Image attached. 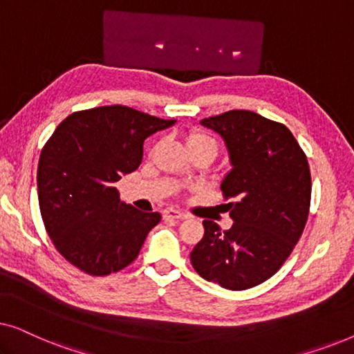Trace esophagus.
Here are the masks:
<instances>
[{
    "label": "esophagus",
    "mask_w": 354,
    "mask_h": 354,
    "mask_svg": "<svg viewBox=\"0 0 354 354\" xmlns=\"http://www.w3.org/2000/svg\"><path fill=\"white\" fill-rule=\"evenodd\" d=\"M164 217H166V219L183 221V219H188V214H185V212H180V211H176V209H167V211H164Z\"/></svg>",
    "instance_id": "34e87169"
}]
</instances>
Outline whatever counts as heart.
I'll return each instance as SVG.
<instances>
[{"label": "heart", "mask_w": 354, "mask_h": 354, "mask_svg": "<svg viewBox=\"0 0 354 354\" xmlns=\"http://www.w3.org/2000/svg\"><path fill=\"white\" fill-rule=\"evenodd\" d=\"M187 148L188 151H198V149H203V151H209L216 156L217 153V140L212 137V135L203 132V130H192L190 133L187 135Z\"/></svg>", "instance_id": "b5f03b06"}]
</instances>
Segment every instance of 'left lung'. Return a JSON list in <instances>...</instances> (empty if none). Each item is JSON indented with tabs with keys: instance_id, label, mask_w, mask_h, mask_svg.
<instances>
[{
	"instance_id": "8db88e82",
	"label": "left lung",
	"mask_w": 354,
	"mask_h": 354,
	"mask_svg": "<svg viewBox=\"0 0 354 354\" xmlns=\"http://www.w3.org/2000/svg\"><path fill=\"white\" fill-rule=\"evenodd\" d=\"M224 140L232 169L221 182L234 224L203 221L205 235L190 253L207 282L246 290L277 272L308 221L311 174L306 154L283 124L234 109L201 120Z\"/></svg>"
}]
</instances>
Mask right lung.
Masks as SVG:
<instances>
[{
	"instance_id": "1",
	"label": "right lung",
	"mask_w": 354,
	"mask_h": 354,
	"mask_svg": "<svg viewBox=\"0 0 354 354\" xmlns=\"http://www.w3.org/2000/svg\"><path fill=\"white\" fill-rule=\"evenodd\" d=\"M176 122L114 104L57 125L38 161V203L48 235L71 264L108 275L137 258L161 214L120 203L114 183L137 171L149 135Z\"/></svg>"
}]
</instances>
